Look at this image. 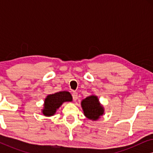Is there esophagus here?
Wrapping results in <instances>:
<instances>
[{
    "label": "esophagus",
    "mask_w": 153,
    "mask_h": 153,
    "mask_svg": "<svg viewBox=\"0 0 153 153\" xmlns=\"http://www.w3.org/2000/svg\"><path fill=\"white\" fill-rule=\"evenodd\" d=\"M72 95L73 100H74V101H76L77 98H78V93H77L76 92H72Z\"/></svg>",
    "instance_id": "esophagus-1"
}]
</instances>
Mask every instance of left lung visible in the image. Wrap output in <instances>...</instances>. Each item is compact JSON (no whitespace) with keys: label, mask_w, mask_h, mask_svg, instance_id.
<instances>
[{"label":"left lung","mask_w":153,"mask_h":153,"mask_svg":"<svg viewBox=\"0 0 153 153\" xmlns=\"http://www.w3.org/2000/svg\"><path fill=\"white\" fill-rule=\"evenodd\" d=\"M81 107L84 115L90 120H96L104 114V108L100 104L97 96L87 97L81 102Z\"/></svg>","instance_id":"1"}]
</instances>
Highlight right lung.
<instances>
[{
  "mask_svg": "<svg viewBox=\"0 0 153 153\" xmlns=\"http://www.w3.org/2000/svg\"><path fill=\"white\" fill-rule=\"evenodd\" d=\"M72 101V97L68 91H62L51 95H49L45 99L43 114L46 116H53L56 110L65 102Z\"/></svg>",
  "mask_w": 153,
  "mask_h": 153,
  "instance_id": "right-lung-1",
  "label": "right lung"
}]
</instances>
